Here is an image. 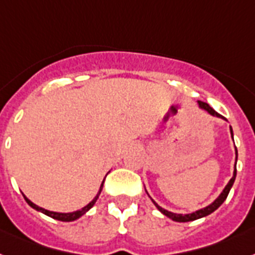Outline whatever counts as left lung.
I'll return each instance as SVG.
<instances>
[{"label": "left lung", "instance_id": "1", "mask_svg": "<svg viewBox=\"0 0 255 255\" xmlns=\"http://www.w3.org/2000/svg\"><path fill=\"white\" fill-rule=\"evenodd\" d=\"M199 107L201 108H203L205 111H207L210 115L212 116H216V117H220V119H224L223 116L219 115L216 111H214V109L210 107V105L207 104V103H203V102H198ZM226 120V119H224ZM231 134H232V138H233V131H232V128H231ZM236 160H237V148H236ZM235 178H236V165H235V172H233V177L231 178V181L228 182V185H227L226 188H224V190H223V193L218 197V199L216 201H214L210 206H207V207L202 208V210H198V211L193 212V214H188V215H182V214H173V212L170 211H167V210H164V208H161L160 206L157 205V203H155V206L157 207V210L160 212H163L164 215L168 216L169 219H172V220H174V222H180V223H186V222H193V220H197V219H201L203 218V216H207L210 215L211 212H214L215 210H218L220 206H222V203L227 199V197H228L229 194V190H231V188H232L233 182H235Z\"/></svg>", "mask_w": 255, "mask_h": 255}]
</instances>
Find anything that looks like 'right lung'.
<instances>
[{
	"mask_svg": "<svg viewBox=\"0 0 255 255\" xmlns=\"http://www.w3.org/2000/svg\"><path fill=\"white\" fill-rule=\"evenodd\" d=\"M103 184H104V181H103ZM103 184H102V186H100V190H99L98 195H96V197H95V198L92 199V201L90 202V203H88L87 206H85V207L82 208V210H79V211L69 212V214H61V212H53V211H48V210H45V208H41V207H39V206H36V205H35V203H32V202L29 201L28 198H26V197H24V195H23V197H24V199H26V202H27V203H28V205L31 206V207H32V208H35V210H37V211L43 212V214H45V215L50 216V218L56 219V220H61V222H73V220H77L78 218H81V216L83 215V214H86V212H87L88 210H90V208H91L92 206L95 205V202L98 201L99 195H100V193H102Z\"/></svg>",
	"mask_w": 255,
	"mask_h": 255,
	"instance_id": "add662e5",
	"label": "right lung"
}]
</instances>
